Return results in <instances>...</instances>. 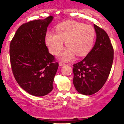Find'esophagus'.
Masks as SVG:
<instances>
[{"mask_svg": "<svg viewBox=\"0 0 124 124\" xmlns=\"http://www.w3.org/2000/svg\"><path fill=\"white\" fill-rule=\"evenodd\" d=\"M59 66H63L65 65V63H62V62H59Z\"/></svg>", "mask_w": 124, "mask_h": 124, "instance_id": "1", "label": "esophagus"}]
</instances>
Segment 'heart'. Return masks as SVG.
Listing matches in <instances>:
<instances>
[{"mask_svg": "<svg viewBox=\"0 0 124 124\" xmlns=\"http://www.w3.org/2000/svg\"><path fill=\"white\" fill-rule=\"evenodd\" d=\"M55 30L56 33H46L45 41L53 54H57L61 51L65 41L67 47L59 55L62 61H72L76 55L79 57L86 56L93 47L95 31L91 25L68 21L57 25Z\"/></svg>", "mask_w": 124, "mask_h": 124, "instance_id": "heart-1", "label": "heart"}]
</instances>
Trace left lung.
<instances>
[{"instance_id":"obj_1","label":"left lung","mask_w":124,"mask_h":124,"mask_svg":"<svg viewBox=\"0 0 124 124\" xmlns=\"http://www.w3.org/2000/svg\"><path fill=\"white\" fill-rule=\"evenodd\" d=\"M97 39L91 52L82 61L73 65V84L85 95L94 94L108 78L113 61V48L104 30L94 24Z\"/></svg>"}]
</instances>
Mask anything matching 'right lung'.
Listing matches in <instances>:
<instances>
[{
	"label": "right lung",
	"instance_id": "obj_1",
	"mask_svg": "<svg viewBox=\"0 0 124 124\" xmlns=\"http://www.w3.org/2000/svg\"><path fill=\"white\" fill-rule=\"evenodd\" d=\"M53 18L50 16L23 24L10 43V61L15 79L22 89L37 97L53 90L59 67L45 42L47 27Z\"/></svg>",
	"mask_w": 124,
	"mask_h": 124
}]
</instances>
